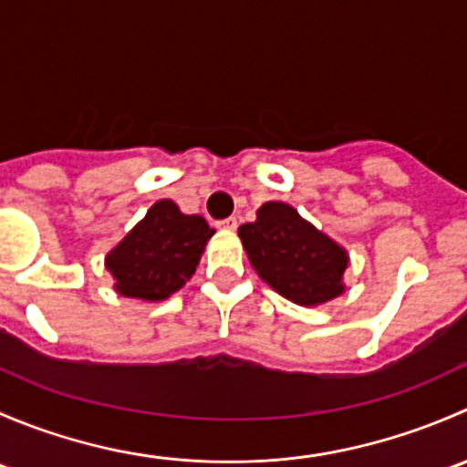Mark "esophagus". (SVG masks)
Segmentation results:
<instances>
[{"label":"esophagus","mask_w":467,"mask_h":467,"mask_svg":"<svg viewBox=\"0 0 467 467\" xmlns=\"http://www.w3.org/2000/svg\"><path fill=\"white\" fill-rule=\"evenodd\" d=\"M219 228H223V230H234V228H237V219H234V216H228V219L219 221Z\"/></svg>","instance_id":"34e87169"}]
</instances>
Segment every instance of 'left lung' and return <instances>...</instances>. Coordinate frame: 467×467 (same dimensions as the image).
<instances>
[{"label":"left lung","mask_w":467,"mask_h":467,"mask_svg":"<svg viewBox=\"0 0 467 467\" xmlns=\"http://www.w3.org/2000/svg\"><path fill=\"white\" fill-rule=\"evenodd\" d=\"M253 268L296 305H321L343 291L348 255L286 203H264L253 223L239 228Z\"/></svg>","instance_id":"left-lung-1"}]
</instances>
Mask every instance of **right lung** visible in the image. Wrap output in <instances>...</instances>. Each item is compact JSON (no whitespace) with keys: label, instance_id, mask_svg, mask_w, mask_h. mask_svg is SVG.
<instances>
[{"label":"right lung","instance_id":"obj_1","mask_svg":"<svg viewBox=\"0 0 467 467\" xmlns=\"http://www.w3.org/2000/svg\"><path fill=\"white\" fill-rule=\"evenodd\" d=\"M214 230L199 214H182L171 201H158L106 257L121 296L162 300L194 275Z\"/></svg>","mask_w":467,"mask_h":467}]
</instances>
